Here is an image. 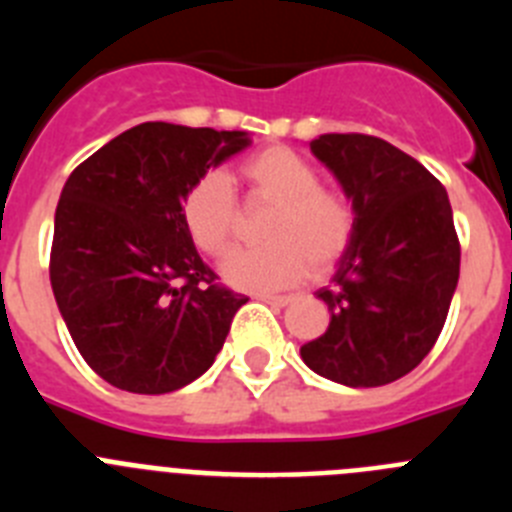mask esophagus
I'll use <instances>...</instances> for the list:
<instances>
[{"label": "esophagus", "instance_id": "1", "mask_svg": "<svg viewBox=\"0 0 512 512\" xmlns=\"http://www.w3.org/2000/svg\"><path fill=\"white\" fill-rule=\"evenodd\" d=\"M259 300L269 302V305L277 307H287L289 302H295V295H259Z\"/></svg>", "mask_w": 512, "mask_h": 512}]
</instances>
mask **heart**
<instances>
[{"label": "heart", "instance_id": "1", "mask_svg": "<svg viewBox=\"0 0 512 512\" xmlns=\"http://www.w3.org/2000/svg\"><path fill=\"white\" fill-rule=\"evenodd\" d=\"M238 176L251 200L274 202L264 223L269 243L238 248L225 259L230 284L269 292L325 274L346 256L356 233V210L346 192L320 184L318 169L292 148L269 146L243 158ZM182 220L189 238L205 256L220 259L235 243L241 210L220 174L194 179L184 192Z\"/></svg>", "mask_w": 512, "mask_h": 512}]
</instances>
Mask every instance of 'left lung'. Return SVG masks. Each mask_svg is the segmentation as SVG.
<instances>
[{
  "instance_id": "obj_1",
  "label": "left lung",
  "mask_w": 512,
  "mask_h": 512,
  "mask_svg": "<svg viewBox=\"0 0 512 512\" xmlns=\"http://www.w3.org/2000/svg\"><path fill=\"white\" fill-rule=\"evenodd\" d=\"M351 197L356 233L330 287L323 336L300 348L312 372L346 387H382L428 356L459 282L449 194L413 156L374 135L310 143Z\"/></svg>"
}]
</instances>
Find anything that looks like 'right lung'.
Masks as SVG:
<instances>
[{
  "label": "right lung",
  "instance_id": "obj_1",
  "mask_svg": "<svg viewBox=\"0 0 512 512\" xmlns=\"http://www.w3.org/2000/svg\"><path fill=\"white\" fill-rule=\"evenodd\" d=\"M246 146L241 130L143 122L63 184L53 295L79 354L117 390L164 395L202 377L248 302L217 284L182 220L194 179Z\"/></svg>",
  "mask_w": 512,
  "mask_h": 512
}]
</instances>
